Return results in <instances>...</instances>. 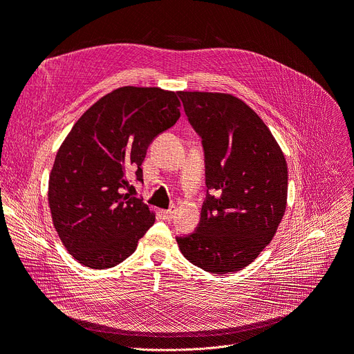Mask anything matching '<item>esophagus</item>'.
<instances>
[{
  "label": "esophagus",
  "mask_w": 354,
  "mask_h": 354,
  "mask_svg": "<svg viewBox=\"0 0 354 354\" xmlns=\"http://www.w3.org/2000/svg\"><path fill=\"white\" fill-rule=\"evenodd\" d=\"M162 215L165 217V220L171 221L175 215V209H165V211H162Z\"/></svg>",
  "instance_id": "34e87169"
}]
</instances>
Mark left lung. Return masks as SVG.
Instances as JSON below:
<instances>
[{
	"instance_id": "left-lung-1",
	"label": "left lung",
	"mask_w": 354,
	"mask_h": 354,
	"mask_svg": "<svg viewBox=\"0 0 354 354\" xmlns=\"http://www.w3.org/2000/svg\"><path fill=\"white\" fill-rule=\"evenodd\" d=\"M205 151L207 196L180 253L209 273L250 265L276 234L288 199V165L273 134L243 100L178 91Z\"/></svg>"
}]
</instances>
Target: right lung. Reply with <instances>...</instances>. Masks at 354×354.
I'll use <instances>...</instances> for the list:
<instances>
[{
  "label": "right lung",
  "mask_w": 354,
  "mask_h": 354,
  "mask_svg": "<svg viewBox=\"0 0 354 354\" xmlns=\"http://www.w3.org/2000/svg\"><path fill=\"white\" fill-rule=\"evenodd\" d=\"M179 109L174 91L121 86L92 104L60 145L48 201L60 241L81 265L121 263L155 223V212L126 191L130 176L143 180L147 147Z\"/></svg>",
  "instance_id": "add662e5"
}]
</instances>
